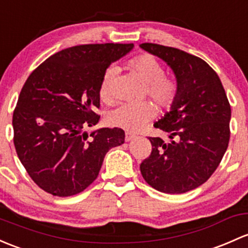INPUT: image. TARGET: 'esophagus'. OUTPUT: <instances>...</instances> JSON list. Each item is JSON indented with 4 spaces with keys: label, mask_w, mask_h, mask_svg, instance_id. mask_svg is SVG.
<instances>
[{
    "label": "esophagus",
    "mask_w": 248,
    "mask_h": 248,
    "mask_svg": "<svg viewBox=\"0 0 248 248\" xmlns=\"http://www.w3.org/2000/svg\"><path fill=\"white\" fill-rule=\"evenodd\" d=\"M135 138V135L131 134V133H126V137H124V140L126 141H131V140H133Z\"/></svg>",
    "instance_id": "1"
}]
</instances>
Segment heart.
I'll list each match as a JSON object with an SVG mask.
<instances>
[{
    "label": "heart",
    "instance_id": "1",
    "mask_svg": "<svg viewBox=\"0 0 248 248\" xmlns=\"http://www.w3.org/2000/svg\"><path fill=\"white\" fill-rule=\"evenodd\" d=\"M128 69L146 84V93L150 98L161 108H171L178 97V83L174 78L165 76L161 62L151 54H140L128 62ZM116 70L109 67L104 71L98 88L103 102H111V83ZM155 115L150 103H124L109 113L107 121L111 127L122 128L127 132H138L145 127Z\"/></svg>",
    "mask_w": 248,
    "mask_h": 248
}]
</instances>
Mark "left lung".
<instances>
[{
    "label": "left lung",
    "instance_id": "1",
    "mask_svg": "<svg viewBox=\"0 0 248 248\" xmlns=\"http://www.w3.org/2000/svg\"><path fill=\"white\" fill-rule=\"evenodd\" d=\"M140 47L171 67L179 89L171 110L155 124L170 141L148 138L152 152L140 171L158 191L183 194L207 182L222 160L231 137V106L217 74L203 59L158 44Z\"/></svg>",
    "mask_w": 248,
    "mask_h": 248
}]
</instances>
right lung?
Wrapping results in <instances>:
<instances>
[{
    "instance_id": "right-lung-1",
    "label": "right lung",
    "mask_w": 248,
    "mask_h": 248,
    "mask_svg": "<svg viewBox=\"0 0 248 248\" xmlns=\"http://www.w3.org/2000/svg\"><path fill=\"white\" fill-rule=\"evenodd\" d=\"M133 44H89L57 52L30 75L13 114L17 157L53 196L82 192L97 178L106 153L124 142L121 128L83 129L100 120L101 78Z\"/></svg>"
}]
</instances>
